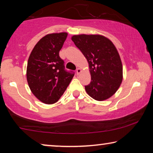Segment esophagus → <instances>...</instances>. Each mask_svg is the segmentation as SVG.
Listing matches in <instances>:
<instances>
[{
	"instance_id": "obj_1",
	"label": "esophagus",
	"mask_w": 153,
	"mask_h": 153,
	"mask_svg": "<svg viewBox=\"0 0 153 153\" xmlns=\"http://www.w3.org/2000/svg\"><path fill=\"white\" fill-rule=\"evenodd\" d=\"M81 71H82L81 69H79V68H77V69H76V73H77V75H79L80 73H81Z\"/></svg>"
}]
</instances>
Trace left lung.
I'll return each mask as SVG.
<instances>
[{"label":"left lung","instance_id":"1","mask_svg":"<svg viewBox=\"0 0 153 153\" xmlns=\"http://www.w3.org/2000/svg\"><path fill=\"white\" fill-rule=\"evenodd\" d=\"M71 40L89 63L91 82L85 86L94 100L102 101L115 94L123 79V67L113 42L100 35H76Z\"/></svg>","mask_w":153,"mask_h":153}]
</instances>
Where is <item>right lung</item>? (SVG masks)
I'll return each instance as SVG.
<instances>
[{"label":"right lung","mask_w":153,"mask_h":153,"mask_svg":"<svg viewBox=\"0 0 153 153\" xmlns=\"http://www.w3.org/2000/svg\"><path fill=\"white\" fill-rule=\"evenodd\" d=\"M65 32L46 35L31 53L27 66V80L35 97L46 104H53L65 91L74 76L67 71L59 51L65 41Z\"/></svg>","instance_id":"obj_1"}]
</instances>
